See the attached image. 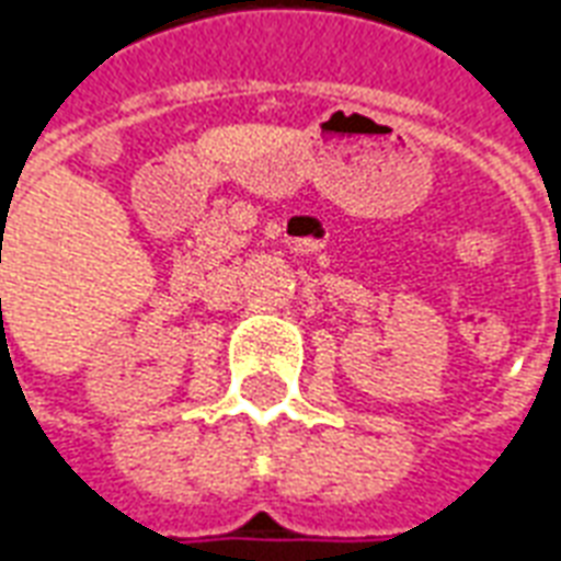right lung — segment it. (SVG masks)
<instances>
[{"mask_svg":"<svg viewBox=\"0 0 561 561\" xmlns=\"http://www.w3.org/2000/svg\"><path fill=\"white\" fill-rule=\"evenodd\" d=\"M0 302H2V300H0Z\"/></svg>","mask_w":561,"mask_h":561,"instance_id":"right-lung-1","label":"right lung"}]
</instances>
